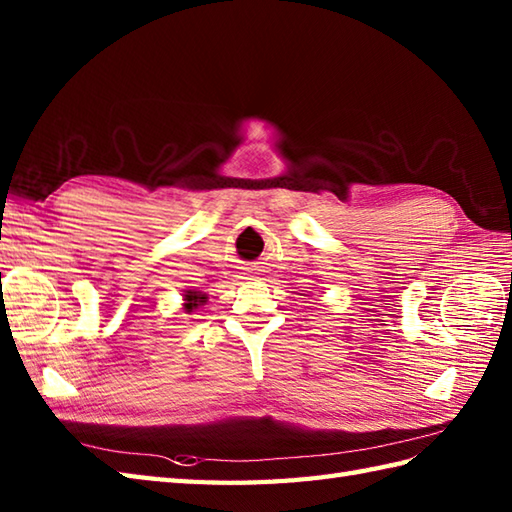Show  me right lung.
<instances>
[{"label": "right lung", "mask_w": 512, "mask_h": 512, "mask_svg": "<svg viewBox=\"0 0 512 512\" xmlns=\"http://www.w3.org/2000/svg\"><path fill=\"white\" fill-rule=\"evenodd\" d=\"M206 301V295H202V292L198 290H184V312H193L198 306H202V303Z\"/></svg>", "instance_id": "1"}]
</instances>
